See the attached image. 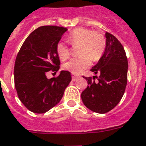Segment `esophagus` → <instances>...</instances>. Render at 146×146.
<instances>
[{
  "instance_id": "1",
  "label": "esophagus",
  "mask_w": 146,
  "mask_h": 146,
  "mask_svg": "<svg viewBox=\"0 0 146 146\" xmlns=\"http://www.w3.org/2000/svg\"><path fill=\"white\" fill-rule=\"evenodd\" d=\"M72 81H76L78 78H79V77L80 76H78V75H74V74H72Z\"/></svg>"
}]
</instances>
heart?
Returning <instances> with one entry per match:
<instances>
[{"mask_svg":"<svg viewBox=\"0 0 146 146\" xmlns=\"http://www.w3.org/2000/svg\"><path fill=\"white\" fill-rule=\"evenodd\" d=\"M67 40L72 46H78V57L72 58L63 67L65 70L78 74L91 65V61L100 59L106 48V39L102 33L91 30L85 27H78L68 35ZM56 52L62 60H65L71 55V48L63 42L56 45Z\"/></svg>","mask_w":146,"mask_h":146,"instance_id":"b5f03b06","label":"heart"}]
</instances>
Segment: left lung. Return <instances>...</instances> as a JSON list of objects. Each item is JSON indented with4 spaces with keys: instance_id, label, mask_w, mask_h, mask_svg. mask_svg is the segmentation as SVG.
<instances>
[{
    "instance_id": "obj_1",
    "label": "left lung",
    "mask_w": 146,
    "mask_h": 146,
    "mask_svg": "<svg viewBox=\"0 0 146 146\" xmlns=\"http://www.w3.org/2000/svg\"><path fill=\"white\" fill-rule=\"evenodd\" d=\"M106 38L104 53L91 69L99 76L84 77L88 85L81 93L85 107L98 113H106L119 104L127 84L128 60L123 46L109 33Z\"/></svg>"
}]
</instances>
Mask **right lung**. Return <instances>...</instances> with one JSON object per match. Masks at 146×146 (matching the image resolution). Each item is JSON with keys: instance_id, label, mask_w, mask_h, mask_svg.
Here are the masks:
<instances>
[{"instance_id": "add662e5", "label": "right lung", "mask_w": 146, "mask_h": 146, "mask_svg": "<svg viewBox=\"0 0 146 146\" xmlns=\"http://www.w3.org/2000/svg\"><path fill=\"white\" fill-rule=\"evenodd\" d=\"M67 28L42 26L33 31L23 43L14 65V84L18 98L31 112L44 113L55 107L72 81L71 73L48 79V72H58L60 60L56 45Z\"/></svg>"}]
</instances>
